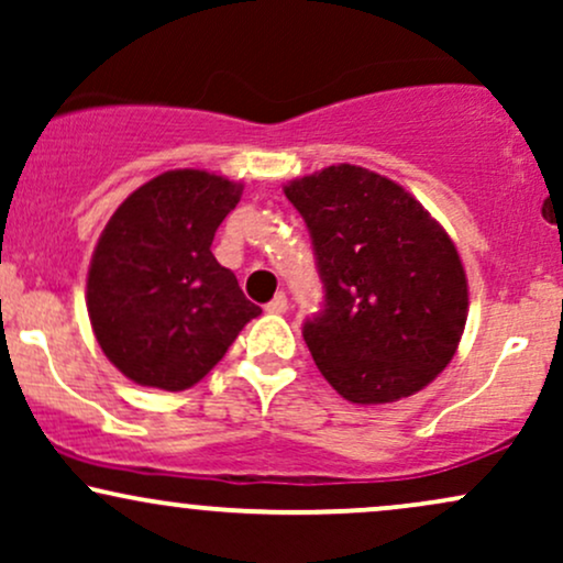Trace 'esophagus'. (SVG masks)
<instances>
[{
    "mask_svg": "<svg viewBox=\"0 0 563 563\" xmlns=\"http://www.w3.org/2000/svg\"><path fill=\"white\" fill-rule=\"evenodd\" d=\"M264 309H267L269 314H283V312H286V309H288V299H286V294H277L275 299L269 301L267 307H264Z\"/></svg>",
    "mask_w": 563,
    "mask_h": 563,
    "instance_id": "obj_1",
    "label": "esophagus"
}]
</instances>
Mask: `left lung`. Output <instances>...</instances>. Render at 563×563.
Instances as JSON below:
<instances>
[{
  "mask_svg": "<svg viewBox=\"0 0 563 563\" xmlns=\"http://www.w3.org/2000/svg\"><path fill=\"white\" fill-rule=\"evenodd\" d=\"M283 192L307 222L325 288L303 341L328 384L354 405L429 386L468 318L466 269L442 224L363 166H328Z\"/></svg>",
  "mask_w": 563,
  "mask_h": 563,
  "instance_id": "left-lung-1",
  "label": "left lung"
}]
</instances>
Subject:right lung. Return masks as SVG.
I'll use <instances>...</instances> for the list:
<instances>
[{
    "label": "right lung",
    "mask_w": 563,
    "mask_h": 563,
    "mask_svg": "<svg viewBox=\"0 0 563 563\" xmlns=\"http://www.w3.org/2000/svg\"><path fill=\"white\" fill-rule=\"evenodd\" d=\"M243 185L203 169L153 177L108 219L87 275V312L102 354L129 380L185 391L262 314L211 254Z\"/></svg>",
    "instance_id": "right-lung-1"
}]
</instances>
